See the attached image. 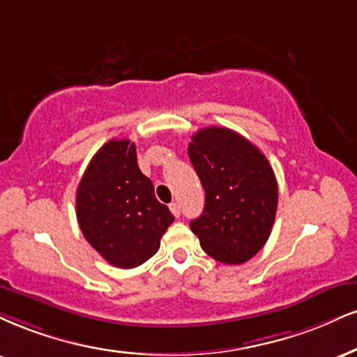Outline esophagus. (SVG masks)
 Listing matches in <instances>:
<instances>
[{
	"instance_id": "34e87169",
	"label": "esophagus",
	"mask_w": 357,
	"mask_h": 357,
	"mask_svg": "<svg viewBox=\"0 0 357 357\" xmlns=\"http://www.w3.org/2000/svg\"><path fill=\"white\" fill-rule=\"evenodd\" d=\"M170 212L174 213V217H180V205L177 202H172L170 204Z\"/></svg>"
}]
</instances>
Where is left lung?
<instances>
[{
    "instance_id": "obj_1",
    "label": "left lung",
    "mask_w": 357,
    "mask_h": 357,
    "mask_svg": "<svg viewBox=\"0 0 357 357\" xmlns=\"http://www.w3.org/2000/svg\"><path fill=\"white\" fill-rule=\"evenodd\" d=\"M188 157L205 190L204 213L192 220L204 252L227 265L253 258L270 236L278 183L261 151L227 127L192 135Z\"/></svg>"
}]
</instances>
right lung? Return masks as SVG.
<instances>
[{
  "instance_id": "obj_1",
  "label": "right lung",
  "mask_w": 357,
  "mask_h": 357,
  "mask_svg": "<svg viewBox=\"0 0 357 357\" xmlns=\"http://www.w3.org/2000/svg\"><path fill=\"white\" fill-rule=\"evenodd\" d=\"M76 215L84 238L117 268H135L152 258L174 222L139 169L135 144L127 139L109 140L92 157L77 187Z\"/></svg>"
}]
</instances>
